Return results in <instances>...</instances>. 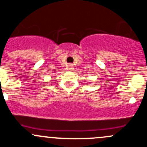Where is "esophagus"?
Returning a JSON list of instances; mask_svg holds the SVG:
<instances>
[{"label":"esophagus","instance_id":"obj_1","mask_svg":"<svg viewBox=\"0 0 147 147\" xmlns=\"http://www.w3.org/2000/svg\"><path fill=\"white\" fill-rule=\"evenodd\" d=\"M68 68L69 70H72V69L74 68V67H73V65H72V64H69V65H68Z\"/></svg>","mask_w":147,"mask_h":147}]
</instances>
